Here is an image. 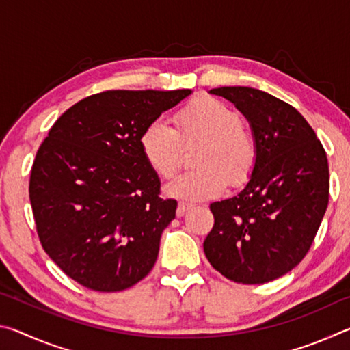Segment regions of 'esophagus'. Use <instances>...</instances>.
Segmentation results:
<instances>
[{"label": "esophagus", "instance_id": "obj_1", "mask_svg": "<svg viewBox=\"0 0 350 350\" xmlns=\"http://www.w3.org/2000/svg\"><path fill=\"white\" fill-rule=\"evenodd\" d=\"M193 208L191 204H187V202H179V205H177V210H176V215L177 217H182L183 215H185L187 211H189Z\"/></svg>", "mask_w": 350, "mask_h": 350}]
</instances>
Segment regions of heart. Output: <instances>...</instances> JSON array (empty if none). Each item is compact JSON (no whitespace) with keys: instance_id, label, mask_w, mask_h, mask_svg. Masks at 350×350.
<instances>
[{"instance_id":"1","label":"heart","mask_w":350,"mask_h":350,"mask_svg":"<svg viewBox=\"0 0 350 350\" xmlns=\"http://www.w3.org/2000/svg\"><path fill=\"white\" fill-rule=\"evenodd\" d=\"M198 170L176 177L167 194L183 200H206L221 194L227 182L241 187L256 167L258 148L238 111L217 98H198L176 116V129L167 122L148 123L140 134L146 163L163 179L173 177L183 161V146L199 145Z\"/></svg>"}]
</instances>
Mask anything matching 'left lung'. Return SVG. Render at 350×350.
<instances>
[{
  "label": "left lung",
  "mask_w": 350,
  "mask_h": 350,
  "mask_svg": "<svg viewBox=\"0 0 350 350\" xmlns=\"http://www.w3.org/2000/svg\"><path fill=\"white\" fill-rule=\"evenodd\" d=\"M250 122L256 167L245 188L213 202L206 259L227 280L264 284L309 252L329 204V163L317 134L292 105L247 86L211 90Z\"/></svg>",
  "instance_id": "left-lung-1"
}]
</instances>
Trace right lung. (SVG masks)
<instances>
[{
	"label": "right lung",
	"mask_w": 350,
	"mask_h": 350,
	"mask_svg": "<svg viewBox=\"0 0 350 350\" xmlns=\"http://www.w3.org/2000/svg\"><path fill=\"white\" fill-rule=\"evenodd\" d=\"M105 91L63 112L40 145L29 198L41 245L64 273L96 292L133 287L156 264L176 216L140 150V134L189 96Z\"/></svg>",
	"instance_id": "add662e5"
}]
</instances>
